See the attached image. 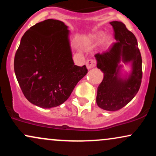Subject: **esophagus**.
<instances>
[{
  "label": "esophagus",
  "mask_w": 156,
  "mask_h": 156,
  "mask_svg": "<svg viewBox=\"0 0 156 156\" xmlns=\"http://www.w3.org/2000/svg\"><path fill=\"white\" fill-rule=\"evenodd\" d=\"M96 65V60L93 59V58H90L87 62V67L88 69H91V68H93L95 67Z\"/></svg>",
  "instance_id": "obj_1"
}]
</instances>
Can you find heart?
Returning a JSON list of instances; mask_svg holds the SVG:
<instances>
[{
  "instance_id": "b5f03b06",
  "label": "heart",
  "mask_w": 156,
  "mask_h": 156,
  "mask_svg": "<svg viewBox=\"0 0 156 156\" xmlns=\"http://www.w3.org/2000/svg\"><path fill=\"white\" fill-rule=\"evenodd\" d=\"M103 37H104V35H103V34H100L98 35V39H99V40H101V39H103Z\"/></svg>"
}]
</instances>
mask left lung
Here are the masks:
<instances>
[{
    "instance_id": "8db88e82",
    "label": "left lung",
    "mask_w": 156,
    "mask_h": 156,
    "mask_svg": "<svg viewBox=\"0 0 156 156\" xmlns=\"http://www.w3.org/2000/svg\"><path fill=\"white\" fill-rule=\"evenodd\" d=\"M117 42L108 51L94 55L97 67L103 71V81L98 88L96 102L100 108L116 112L128 104L139 91L142 79V60L136 37L119 21L110 23ZM121 60L132 62L133 70L128 79L118 77Z\"/></svg>"
}]
</instances>
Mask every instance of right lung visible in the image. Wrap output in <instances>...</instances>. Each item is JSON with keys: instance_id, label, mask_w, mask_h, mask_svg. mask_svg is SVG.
I'll list each match as a JSON object with an SVG mask.
<instances>
[{"instance_id": "obj_1", "label": "right lung", "mask_w": 156, "mask_h": 156, "mask_svg": "<svg viewBox=\"0 0 156 156\" xmlns=\"http://www.w3.org/2000/svg\"><path fill=\"white\" fill-rule=\"evenodd\" d=\"M63 22L53 19L31 26L21 39L14 68L21 90L30 103L52 108L64 103L87 67L75 65Z\"/></svg>"}]
</instances>
